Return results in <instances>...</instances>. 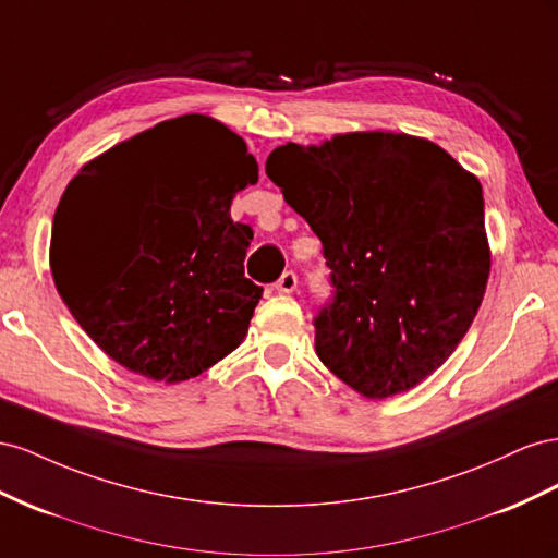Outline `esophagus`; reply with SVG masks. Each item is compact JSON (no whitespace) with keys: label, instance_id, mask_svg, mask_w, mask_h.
<instances>
[{"label":"esophagus","instance_id":"1","mask_svg":"<svg viewBox=\"0 0 558 558\" xmlns=\"http://www.w3.org/2000/svg\"><path fill=\"white\" fill-rule=\"evenodd\" d=\"M296 274L294 270H284V274L280 276V280L276 282V290L280 292V294H292L294 290H296Z\"/></svg>","mask_w":558,"mask_h":558}]
</instances>
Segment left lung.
Wrapping results in <instances>:
<instances>
[{"label": "left lung", "instance_id": "obj_1", "mask_svg": "<svg viewBox=\"0 0 558 558\" xmlns=\"http://www.w3.org/2000/svg\"><path fill=\"white\" fill-rule=\"evenodd\" d=\"M266 174L331 270L317 357L369 400L416 388L463 341L486 292L480 180L435 142L386 131L288 142Z\"/></svg>", "mask_w": 558, "mask_h": 558}]
</instances>
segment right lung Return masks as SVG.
I'll use <instances>...</instances> for the list:
<instances>
[{
  "mask_svg": "<svg viewBox=\"0 0 558 558\" xmlns=\"http://www.w3.org/2000/svg\"><path fill=\"white\" fill-rule=\"evenodd\" d=\"M257 180L243 137L184 114L119 142L68 184L51 233L56 288L121 367L180 384L241 345L264 290L245 278L252 229L229 210Z\"/></svg>",
  "mask_w": 558,
  "mask_h": 558,
  "instance_id": "right-lung-1",
  "label": "right lung"
}]
</instances>
